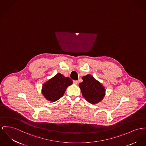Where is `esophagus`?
Listing matches in <instances>:
<instances>
[{"mask_svg":"<svg viewBox=\"0 0 146 146\" xmlns=\"http://www.w3.org/2000/svg\"><path fill=\"white\" fill-rule=\"evenodd\" d=\"M73 83H74V84H75V85H76V84H78V80H74V81H73Z\"/></svg>","mask_w":146,"mask_h":146,"instance_id":"34e87169","label":"esophagus"}]
</instances>
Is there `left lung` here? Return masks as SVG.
Here are the masks:
<instances>
[{
    "label": "left lung",
    "mask_w": 146,
    "mask_h": 146,
    "mask_svg": "<svg viewBox=\"0 0 146 146\" xmlns=\"http://www.w3.org/2000/svg\"><path fill=\"white\" fill-rule=\"evenodd\" d=\"M83 81L79 84L83 97L92 104L101 101L105 95V88L91 75L84 76Z\"/></svg>",
    "instance_id": "8db88e82"
}]
</instances>
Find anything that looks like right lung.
I'll return each mask as SVG.
<instances>
[{"label":"right lung","mask_w":146,"mask_h":146,"mask_svg":"<svg viewBox=\"0 0 146 146\" xmlns=\"http://www.w3.org/2000/svg\"><path fill=\"white\" fill-rule=\"evenodd\" d=\"M72 84V80L58 73L45 82L42 87V94L51 102H55L63 96L68 86Z\"/></svg>","instance_id":"right-lung-1"}]
</instances>
